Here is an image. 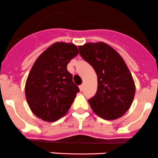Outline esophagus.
<instances>
[{
	"instance_id": "esophagus-1",
	"label": "esophagus",
	"mask_w": 158,
	"mask_h": 158,
	"mask_svg": "<svg viewBox=\"0 0 158 158\" xmlns=\"http://www.w3.org/2000/svg\"><path fill=\"white\" fill-rule=\"evenodd\" d=\"M83 88H84V85H83V84H82V85L79 86V89H80V91H83Z\"/></svg>"
}]
</instances>
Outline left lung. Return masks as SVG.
<instances>
[{"label": "left lung", "instance_id": "obj_1", "mask_svg": "<svg viewBox=\"0 0 158 158\" xmlns=\"http://www.w3.org/2000/svg\"><path fill=\"white\" fill-rule=\"evenodd\" d=\"M79 54L97 75V91L88 99L91 109L105 120L120 117L130 108L135 95L132 75L120 54L104 42L79 46Z\"/></svg>", "mask_w": 158, "mask_h": 158}]
</instances>
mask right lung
Wrapping results in <instances>:
<instances>
[{
  "label": "right lung",
  "instance_id": "obj_1",
  "mask_svg": "<svg viewBox=\"0 0 158 158\" xmlns=\"http://www.w3.org/2000/svg\"><path fill=\"white\" fill-rule=\"evenodd\" d=\"M78 53L74 44L56 42L34 63L25 89L28 104L38 118L55 121L70 109L79 88L67 67Z\"/></svg>",
  "mask_w": 158,
  "mask_h": 158
}]
</instances>
